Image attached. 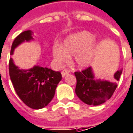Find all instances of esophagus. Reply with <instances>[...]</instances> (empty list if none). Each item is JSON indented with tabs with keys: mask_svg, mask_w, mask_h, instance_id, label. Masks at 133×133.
Segmentation results:
<instances>
[{
	"mask_svg": "<svg viewBox=\"0 0 133 133\" xmlns=\"http://www.w3.org/2000/svg\"><path fill=\"white\" fill-rule=\"evenodd\" d=\"M69 73H70V70H63L61 73H62V76H63V77H65V76H66L67 74H68Z\"/></svg>",
	"mask_w": 133,
	"mask_h": 133,
	"instance_id": "1",
	"label": "esophagus"
}]
</instances>
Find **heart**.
<instances>
[{"label": "heart", "instance_id": "heart-1", "mask_svg": "<svg viewBox=\"0 0 133 133\" xmlns=\"http://www.w3.org/2000/svg\"><path fill=\"white\" fill-rule=\"evenodd\" d=\"M95 47L94 35L83 31L68 37L64 40L63 46L55 44L53 47V55L60 65L69 62L70 56L75 55L76 65L85 68L91 62Z\"/></svg>", "mask_w": 133, "mask_h": 133}]
</instances>
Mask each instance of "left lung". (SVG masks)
Masks as SVG:
<instances>
[{"mask_svg":"<svg viewBox=\"0 0 133 133\" xmlns=\"http://www.w3.org/2000/svg\"><path fill=\"white\" fill-rule=\"evenodd\" d=\"M122 72V70L116 72L113 81L95 79L91 67L75 72L76 95L89 105L102 104L113 95L117 86L116 81L119 80Z\"/></svg>","mask_w":133,"mask_h":133,"instance_id":"8db88e82","label":"left lung"}]
</instances>
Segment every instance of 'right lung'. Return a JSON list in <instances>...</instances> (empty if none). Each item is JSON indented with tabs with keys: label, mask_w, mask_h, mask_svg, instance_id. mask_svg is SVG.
<instances>
[{
	"label": "right lung",
	"mask_w": 133,
	"mask_h": 133,
	"mask_svg": "<svg viewBox=\"0 0 133 133\" xmlns=\"http://www.w3.org/2000/svg\"><path fill=\"white\" fill-rule=\"evenodd\" d=\"M32 34L28 30L18 34L12 44L11 55L18 44L33 39ZM9 76L18 97L26 105L34 109L44 108L51 102L62 79L60 72L47 68L34 66L29 70L18 69L12 58L9 60Z\"/></svg>",
	"instance_id": "1"
}]
</instances>
